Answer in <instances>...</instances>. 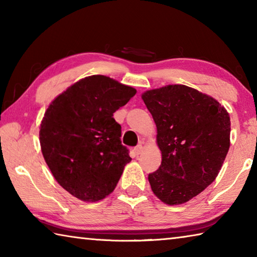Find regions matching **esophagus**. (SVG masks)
<instances>
[{"instance_id":"34e87169","label":"esophagus","mask_w":257,"mask_h":257,"mask_svg":"<svg viewBox=\"0 0 257 257\" xmlns=\"http://www.w3.org/2000/svg\"><path fill=\"white\" fill-rule=\"evenodd\" d=\"M134 152H135V154H136L137 156H138L139 154H142V152H143V146H142V145H138L137 147H135Z\"/></svg>"}]
</instances>
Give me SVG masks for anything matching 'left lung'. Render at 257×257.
Segmentation results:
<instances>
[{
	"instance_id": "obj_1",
	"label": "left lung",
	"mask_w": 257,
	"mask_h": 257,
	"mask_svg": "<svg viewBox=\"0 0 257 257\" xmlns=\"http://www.w3.org/2000/svg\"><path fill=\"white\" fill-rule=\"evenodd\" d=\"M155 121L162 162L149 175L161 202L180 205L215 180L230 147V115L210 95L185 85L142 94Z\"/></svg>"
}]
</instances>
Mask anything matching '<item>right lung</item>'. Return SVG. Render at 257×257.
<instances>
[{
  "mask_svg": "<svg viewBox=\"0 0 257 257\" xmlns=\"http://www.w3.org/2000/svg\"><path fill=\"white\" fill-rule=\"evenodd\" d=\"M137 90L102 75L82 78L58 95L40 127L41 150L58 184L82 202L114 190L132 161L113 113Z\"/></svg>",
  "mask_w": 257,
  "mask_h": 257,
  "instance_id": "add662e5",
  "label": "right lung"
}]
</instances>
